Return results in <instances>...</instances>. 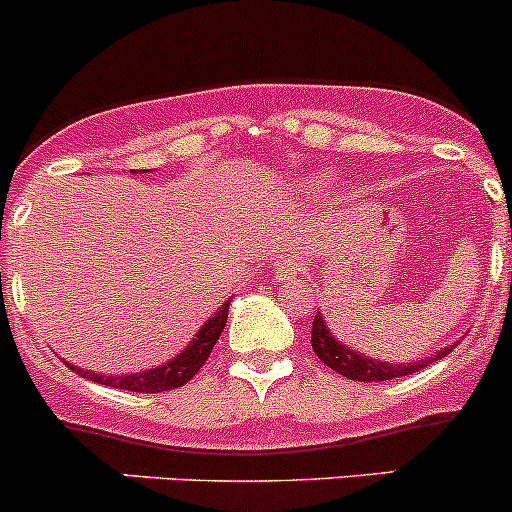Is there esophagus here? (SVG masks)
<instances>
[{
    "instance_id": "esophagus-1",
    "label": "esophagus",
    "mask_w": 512,
    "mask_h": 512,
    "mask_svg": "<svg viewBox=\"0 0 512 512\" xmlns=\"http://www.w3.org/2000/svg\"><path fill=\"white\" fill-rule=\"evenodd\" d=\"M302 275V262L297 255H282L275 265L277 280H295Z\"/></svg>"
}]
</instances>
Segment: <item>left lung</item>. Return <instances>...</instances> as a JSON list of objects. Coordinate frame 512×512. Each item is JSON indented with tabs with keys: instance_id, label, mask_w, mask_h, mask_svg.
<instances>
[{
	"instance_id": "1",
	"label": "left lung",
	"mask_w": 512,
	"mask_h": 512,
	"mask_svg": "<svg viewBox=\"0 0 512 512\" xmlns=\"http://www.w3.org/2000/svg\"><path fill=\"white\" fill-rule=\"evenodd\" d=\"M512 237V230H510ZM455 345L443 347L440 352H435L430 360H418V362H408V365H393V362H380V360H370L367 355H360V352L350 350V347L342 345L330 330H327L325 320L317 312L315 322H312V350L315 355L325 362L327 367H332L340 375L350 377V380L357 382H382V380H393V377H403V375H413V372L423 370L428 367V362L440 360V357L448 355Z\"/></svg>"
}]
</instances>
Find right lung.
<instances>
[{
    "mask_svg": "<svg viewBox=\"0 0 512 512\" xmlns=\"http://www.w3.org/2000/svg\"><path fill=\"white\" fill-rule=\"evenodd\" d=\"M230 302L232 297L215 312V317H210V320L202 325V330L197 332L195 340L187 345V350H182L175 360L165 362V365L160 367H152V370H145V372H135V375H99V372L82 370V367L72 365V362H67V367L77 372V375L87 377V380L99 382V385H109V388H119V390H132V393H162V390L182 388L185 382H190L192 377L200 372V367L207 362L215 342L220 340L222 330H225Z\"/></svg>",
    "mask_w": 512,
    "mask_h": 512,
    "instance_id": "obj_1",
    "label": "right lung"
}]
</instances>
